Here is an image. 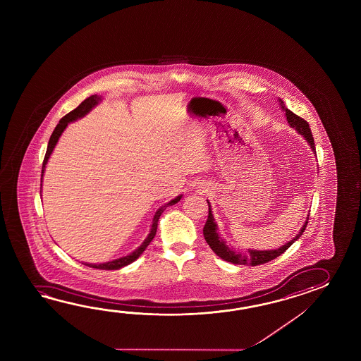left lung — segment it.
Returning <instances> with one entry per match:
<instances>
[{"mask_svg": "<svg viewBox=\"0 0 361 361\" xmlns=\"http://www.w3.org/2000/svg\"><path fill=\"white\" fill-rule=\"evenodd\" d=\"M280 102H281V108L284 109L285 116H286V120H288L289 125L298 131L300 135H303L306 138L307 142L310 143V146L312 148V151L316 154L314 137H312V133H311L308 123L305 118L293 114L290 109L285 107L283 104V100L280 99ZM207 205H209V214H207V223H205L204 230H202L207 245L210 246L212 250L224 261L231 262V263H235V264H243V266H259V264L272 261V259L277 258L279 255L285 253V250L289 246H292L293 243H295L302 236V233L306 230L307 223H308V218H307V221L303 224V227L300 228L298 235L290 240L289 243H286L285 245L279 247V249H275V250H252V249H247L245 253H238V252H235L232 247L227 245L222 238H219V235L216 232L218 227H216V223L214 222V216L212 214V207H210L209 201H207Z\"/></svg>", "mask_w": 361, "mask_h": 361, "instance_id": "obj_1", "label": "left lung"}]
</instances>
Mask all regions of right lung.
<instances>
[{"mask_svg": "<svg viewBox=\"0 0 361 361\" xmlns=\"http://www.w3.org/2000/svg\"><path fill=\"white\" fill-rule=\"evenodd\" d=\"M99 99L100 98L98 95H92V97H89V98H87V99H85L84 102L78 106V107L75 108L73 111H71L69 114H67V115L64 116L63 118H61L59 123L55 126L54 131H53L51 137L49 139L47 154H45L44 162H42L41 182H42V177H44L45 165H47V160H49L50 154L53 152V149H54L55 145H56L58 139L61 137V133L64 131V129L67 128V125H68L71 121H75L77 118L82 117V116L86 115V114H87V112H89L94 106H97ZM180 197H182V195H180V196H178V197H176L174 200H171L170 202L165 204L164 207H160V209L156 212V214H154V221H152V227H151V231H149V235H148L146 240L143 241V244L139 246L138 249H135L133 253L129 254V255H126V257H123V258L115 259V261L106 262V263H100V264H92V263H84V264L89 266V267H92V269H108V271H109V269H120L121 267H125V266L130 264V263H133L135 259H138L139 255L146 250L147 246L149 245V243L154 240V235H156V231H157V222H159V219H160V215L164 213V210H165L166 207H170V205L177 204L178 201L180 200Z\"/></svg>", "mask_w": 361, "mask_h": 361, "instance_id": "add662e5", "label": "right lung"}]
</instances>
